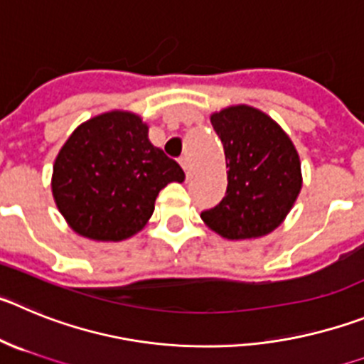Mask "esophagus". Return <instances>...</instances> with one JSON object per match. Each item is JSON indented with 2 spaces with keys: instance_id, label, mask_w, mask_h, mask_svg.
<instances>
[{
  "instance_id": "1",
  "label": "esophagus",
  "mask_w": 364,
  "mask_h": 364,
  "mask_svg": "<svg viewBox=\"0 0 364 364\" xmlns=\"http://www.w3.org/2000/svg\"><path fill=\"white\" fill-rule=\"evenodd\" d=\"M179 165H181L183 168H185L186 178H192V168H190V161H188V158H186V156H183V158L179 159Z\"/></svg>"
}]
</instances>
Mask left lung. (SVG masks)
I'll use <instances>...</instances> for the list:
<instances>
[{
    "instance_id": "obj_1",
    "label": "left lung",
    "mask_w": 364,
    "mask_h": 364,
    "mask_svg": "<svg viewBox=\"0 0 364 364\" xmlns=\"http://www.w3.org/2000/svg\"><path fill=\"white\" fill-rule=\"evenodd\" d=\"M227 158V194L201 212L225 239L263 237L276 230L303 186L299 154L288 134L263 110L230 105L210 114Z\"/></svg>"
}]
</instances>
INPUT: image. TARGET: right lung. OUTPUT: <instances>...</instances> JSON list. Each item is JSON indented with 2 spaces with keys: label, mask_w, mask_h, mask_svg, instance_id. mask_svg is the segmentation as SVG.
<instances>
[{
  "label": "right lung",
  "mask_w": 364,
  "mask_h": 364,
  "mask_svg": "<svg viewBox=\"0 0 364 364\" xmlns=\"http://www.w3.org/2000/svg\"><path fill=\"white\" fill-rule=\"evenodd\" d=\"M185 172L149 139V125L110 110L68 136L52 170V196L68 227L92 241H123L145 228L159 190Z\"/></svg>",
  "instance_id": "add662e5"
}]
</instances>
